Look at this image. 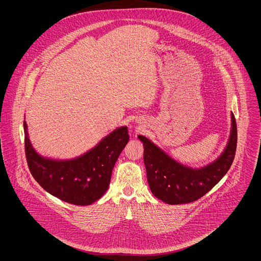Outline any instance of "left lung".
Wrapping results in <instances>:
<instances>
[{"label": "left lung", "instance_id": "obj_1", "mask_svg": "<svg viewBox=\"0 0 261 261\" xmlns=\"http://www.w3.org/2000/svg\"><path fill=\"white\" fill-rule=\"evenodd\" d=\"M138 138L144 145V162L151 193L169 204L189 203L208 193L231 167L237 149L236 119L232 114L231 135L221 156L200 169L174 162L146 137Z\"/></svg>", "mask_w": 261, "mask_h": 261}]
</instances>
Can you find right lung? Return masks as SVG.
Here are the masks:
<instances>
[{
  "instance_id": "right-lung-1",
  "label": "right lung",
  "mask_w": 261,
  "mask_h": 261,
  "mask_svg": "<svg viewBox=\"0 0 261 261\" xmlns=\"http://www.w3.org/2000/svg\"><path fill=\"white\" fill-rule=\"evenodd\" d=\"M24 127L26 161L34 179L50 195L75 205H87L109 189L112 168L129 141L127 127H120L84 155L71 161L44 159L32 148Z\"/></svg>"
}]
</instances>
